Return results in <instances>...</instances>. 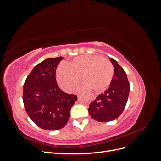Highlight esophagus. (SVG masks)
Segmentation results:
<instances>
[{
    "mask_svg": "<svg viewBox=\"0 0 161 161\" xmlns=\"http://www.w3.org/2000/svg\"><path fill=\"white\" fill-rule=\"evenodd\" d=\"M89 99H90L91 100H92V101H93V100H95V96H93V95H89Z\"/></svg>",
    "mask_w": 161,
    "mask_h": 161,
    "instance_id": "obj_1",
    "label": "esophagus"
}]
</instances>
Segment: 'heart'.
<instances>
[{
  "label": "heart",
  "mask_w": 161,
  "mask_h": 161,
  "mask_svg": "<svg viewBox=\"0 0 161 161\" xmlns=\"http://www.w3.org/2000/svg\"><path fill=\"white\" fill-rule=\"evenodd\" d=\"M114 68L112 63L99 55H82L58 66L57 81L61 88L70 92L80 79L82 81L76 86V91L84 92L92 89L103 91L113 79Z\"/></svg>",
  "instance_id": "obj_1"
}]
</instances>
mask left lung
I'll return each mask as SVG.
<instances>
[{
    "label": "left lung",
    "instance_id": "obj_1",
    "mask_svg": "<svg viewBox=\"0 0 161 161\" xmlns=\"http://www.w3.org/2000/svg\"><path fill=\"white\" fill-rule=\"evenodd\" d=\"M109 60L114 67V75L109 89L97 96L89 108L91 118L101 122L115 120L122 114L130 92L125 72L116 60L111 58Z\"/></svg>",
    "mask_w": 161,
    "mask_h": 161
}]
</instances>
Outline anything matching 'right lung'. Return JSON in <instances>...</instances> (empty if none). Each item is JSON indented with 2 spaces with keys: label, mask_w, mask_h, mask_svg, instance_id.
Instances as JSON below:
<instances>
[{
  "label": "right lung",
  "mask_w": 161,
  "mask_h": 161,
  "mask_svg": "<svg viewBox=\"0 0 161 161\" xmlns=\"http://www.w3.org/2000/svg\"><path fill=\"white\" fill-rule=\"evenodd\" d=\"M63 57L51 58L33 68L23 85V101L29 117L46 130L64 128L77 96L68 94L58 86L56 70Z\"/></svg>",
  "instance_id": "right-lung-1"
}]
</instances>
